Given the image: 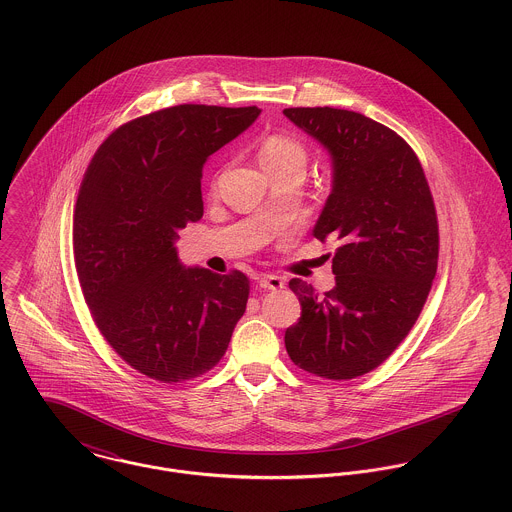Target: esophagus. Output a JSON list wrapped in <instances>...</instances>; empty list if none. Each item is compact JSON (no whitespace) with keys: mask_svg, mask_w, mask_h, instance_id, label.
<instances>
[{"mask_svg":"<svg viewBox=\"0 0 512 512\" xmlns=\"http://www.w3.org/2000/svg\"><path fill=\"white\" fill-rule=\"evenodd\" d=\"M258 286L260 288H264V290H274V292H278V290H284V280L280 278V276H274V274H264V276H260L258 278Z\"/></svg>","mask_w":512,"mask_h":512,"instance_id":"obj_1","label":"esophagus"}]
</instances>
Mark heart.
<instances>
[{
  "label": "heart",
  "instance_id": "1",
  "mask_svg": "<svg viewBox=\"0 0 512 512\" xmlns=\"http://www.w3.org/2000/svg\"><path fill=\"white\" fill-rule=\"evenodd\" d=\"M260 163L264 169L286 163L305 165V149L297 140L288 136H272L260 147Z\"/></svg>",
  "mask_w": 512,
  "mask_h": 512
}]
</instances>
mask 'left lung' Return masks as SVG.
Instances as JSON below:
<instances>
[{"label": "left lung", "instance_id": "8db88e82", "mask_svg": "<svg viewBox=\"0 0 512 512\" xmlns=\"http://www.w3.org/2000/svg\"><path fill=\"white\" fill-rule=\"evenodd\" d=\"M331 157V195L313 236L341 246L335 288L293 278L299 321L286 331L295 365L345 380L386 361L416 323L438 268V219L424 169L398 134L359 112L286 108Z\"/></svg>", "mask_w": 512, "mask_h": 512}]
</instances>
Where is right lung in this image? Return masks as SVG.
<instances>
[{"label":"right lung","instance_id":"obj_1","mask_svg":"<svg viewBox=\"0 0 512 512\" xmlns=\"http://www.w3.org/2000/svg\"><path fill=\"white\" fill-rule=\"evenodd\" d=\"M260 112H153L110 134L84 173L73 224L78 282L100 333L149 378L181 382L211 370L246 311L248 278L185 266L175 240L203 217V165Z\"/></svg>","mask_w":512,"mask_h":512}]
</instances>
